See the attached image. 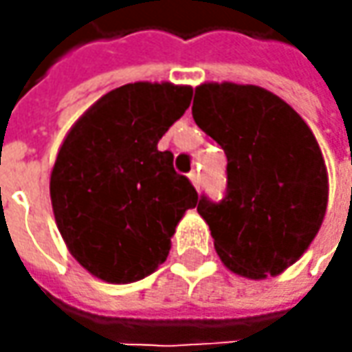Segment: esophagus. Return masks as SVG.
I'll list each match as a JSON object with an SVG mask.
<instances>
[{"label":"esophagus","instance_id":"34e87169","mask_svg":"<svg viewBox=\"0 0 352 352\" xmlns=\"http://www.w3.org/2000/svg\"><path fill=\"white\" fill-rule=\"evenodd\" d=\"M190 180L196 186V190H199V186H201V176H199V172L192 170V172H190Z\"/></svg>","mask_w":352,"mask_h":352}]
</instances>
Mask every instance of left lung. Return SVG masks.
Here are the masks:
<instances>
[{"mask_svg":"<svg viewBox=\"0 0 352 352\" xmlns=\"http://www.w3.org/2000/svg\"><path fill=\"white\" fill-rule=\"evenodd\" d=\"M192 116L227 156L225 196L197 201L219 258L241 276H276L304 254L327 210L311 129L274 94L229 82L196 88Z\"/></svg>","mask_w":352,"mask_h":352,"instance_id":"obj_1","label":"left lung"}]
</instances>
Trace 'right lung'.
<instances>
[{
    "label": "right lung",
    "instance_id": "right-lung-1",
    "mask_svg": "<svg viewBox=\"0 0 352 352\" xmlns=\"http://www.w3.org/2000/svg\"><path fill=\"white\" fill-rule=\"evenodd\" d=\"M192 88L137 82L105 94L64 139L50 199L64 243L94 276L127 284L166 261L170 236L196 208L192 182L158 141L184 116Z\"/></svg>",
    "mask_w": 352,
    "mask_h": 352
}]
</instances>
